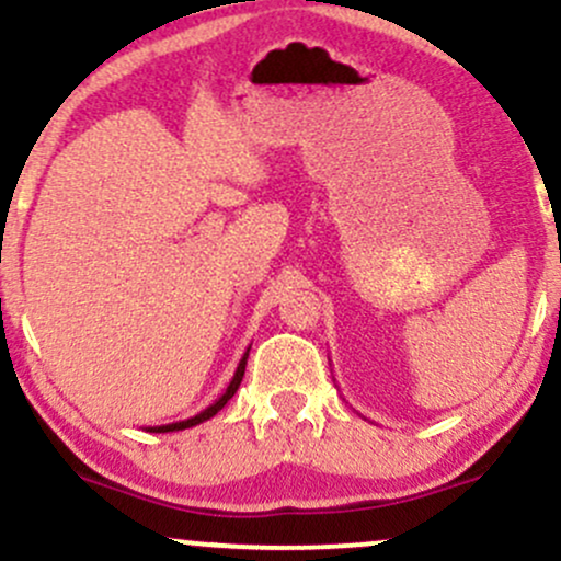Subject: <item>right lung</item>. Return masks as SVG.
Here are the masks:
<instances>
[{"label":"right lung","mask_w":561,"mask_h":561,"mask_svg":"<svg viewBox=\"0 0 561 561\" xmlns=\"http://www.w3.org/2000/svg\"><path fill=\"white\" fill-rule=\"evenodd\" d=\"M248 353H250V347L248 351H244V356L240 358V364H237V371H234V377H231V382L227 385V390L221 392V398H218V401H214L208 405V409H203L199 411V414H195V416H190V420H184V422H171V424H160V427H147L150 430V433H176V430H186V427H195V424H199V422H205V420H210V416H216L218 411L224 409V405L229 403V398L234 396L237 392V388H240V382H242V377H244V364H248Z\"/></svg>","instance_id":"right-lung-1"}]
</instances>
